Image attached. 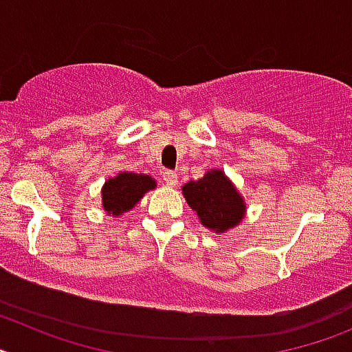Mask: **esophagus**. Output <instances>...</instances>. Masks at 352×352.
Returning <instances> with one entry per match:
<instances>
[{"label": "esophagus", "mask_w": 352, "mask_h": 352, "mask_svg": "<svg viewBox=\"0 0 352 352\" xmlns=\"http://www.w3.org/2000/svg\"><path fill=\"white\" fill-rule=\"evenodd\" d=\"M164 182H166L167 186H176L178 185V174L174 170H166L164 173Z\"/></svg>", "instance_id": "34e87169"}]
</instances>
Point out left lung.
<instances>
[{
	"label": "left lung",
	"instance_id": "1",
	"mask_svg": "<svg viewBox=\"0 0 352 352\" xmlns=\"http://www.w3.org/2000/svg\"><path fill=\"white\" fill-rule=\"evenodd\" d=\"M186 204L197 213L203 227L214 232L234 229L247 214L243 195L220 169L206 170L203 178L190 179L182 186Z\"/></svg>",
	"mask_w": 352,
	"mask_h": 352
}]
</instances>
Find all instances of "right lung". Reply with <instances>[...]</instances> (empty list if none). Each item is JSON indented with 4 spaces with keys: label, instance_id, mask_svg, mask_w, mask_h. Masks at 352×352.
Listing matches in <instances>:
<instances>
[{
    "label": "right lung",
    "instance_id": "add662e5",
    "mask_svg": "<svg viewBox=\"0 0 352 352\" xmlns=\"http://www.w3.org/2000/svg\"><path fill=\"white\" fill-rule=\"evenodd\" d=\"M153 188H157V182L149 174L121 170L114 178L105 179L102 186V208L109 217L118 219L132 210Z\"/></svg>",
    "mask_w": 352,
    "mask_h": 352
}]
</instances>
